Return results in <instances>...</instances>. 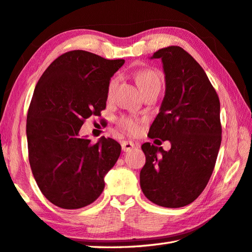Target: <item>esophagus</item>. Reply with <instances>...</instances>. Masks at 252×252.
Instances as JSON below:
<instances>
[{"mask_svg":"<svg viewBox=\"0 0 252 252\" xmlns=\"http://www.w3.org/2000/svg\"><path fill=\"white\" fill-rule=\"evenodd\" d=\"M121 146H122L123 152H129V151L134 149L135 144L133 142H131V141H123L121 143Z\"/></svg>","mask_w":252,"mask_h":252,"instance_id":"esophagus-1","label":"esophagus"}]
</instances>
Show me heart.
Returning a JSON list of instances; mask_svg holds the SVG:
<instances>
[{
  "label": "heart",
  "mask_w": 252,
  "mask_h": 252,
  "mask_svg": "<svg viewBox=\"0 0 252 252\" xmlns=\"http://www.w3.org/2000/svg\"><path fill=\"white\" fill-rule=\"evenodd\" d=\"M135 80L142 92L146 90V88H149L150 86L156 85V84H160L158 74L152 70H141L139 72H136ZM117 83H118V78H113V80H111V82L109 83V86H108V96L112 95V93L117 86ZM119 125L121 127H123V129L126 130L129 133H132V134H135V133H137L140 130L139 121L135 119H132V118L122 117L119 120Z\"/></svg>",
  "instance_id": "1"
}]
</instances>
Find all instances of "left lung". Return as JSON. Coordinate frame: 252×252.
Here are the masks:
<instances>
[{"mask_svg":"<svg viewBox=\"0 0 252 252\" xmlns=\"http://www.w3.org/2000/svg\"><path fill=\"white\" fill-rule=\"evenodd\" d=\"M151 59L161 60L166 90L149 136L171 147L142 145L146 161L140 185L153 203L182 208L202 193L213 172L221 142L220 99L203 68L182 48H162Z\"/></svg>","mask_w":252,"mask_h":252,"instance_id":"1","label":"left lung"}]
</instances>
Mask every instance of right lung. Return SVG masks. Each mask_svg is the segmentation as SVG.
Instances as JSON below:
<instances>
[{"label":"right lung","mask_w":252,"mask_h":252,"mask_svg":"<svg viewBox=\"0 0 252 252\" xmlns=\"http://www.w3.org/2000/svg\"><path fill=\"white\" fill-rule=\"evenodd\" d=\"M125 64L84 50L57 58L39 78L27 113L29 164L39 189L59 208L81 209L98 199L121 145L81 136L84 121L106 108L110 78Z\"/></svg>","instance_id":"1"}]
</instances>
